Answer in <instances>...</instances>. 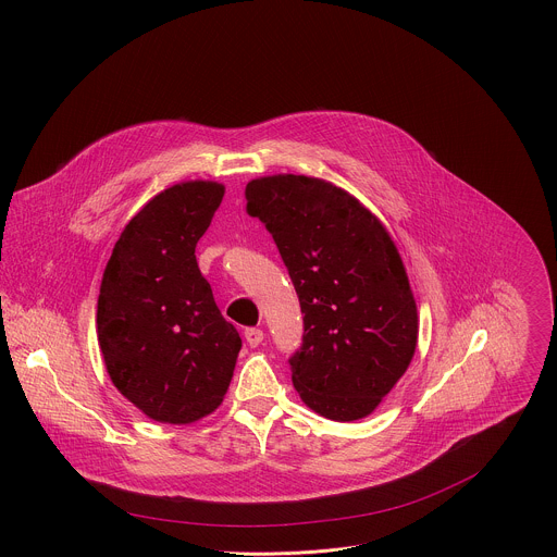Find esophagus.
I'll return each instance as SVG.
<instances>
[{
    "label": "esophagus",
    "instance_id": "obj_1",
    "mask_svg": "<svg viewBox=\"0 0 557 557\" xmlns=\"http://www.w3.org/2000/svg\"><path fill=\"white\" fill-rule=\"evenodd\" d=\"M262 339H264L262 330H258V327H249V330H245V342H247L249 346H258Z\"/></svg>",
    "mask_w": 557,
    "mask_h": 557
}]
</instances>
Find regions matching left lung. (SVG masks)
<instances>
[{
  "mask_svg": "<svg viewBox=\"0 0 557 557\" xmlns=\"http://www.w3.org/2000/svg\"><path fill=\"white\" fill-rule=\"evenodd\" d=\"M245 200L271 232L299 295L304 344L288 359L295 389L335 422L370 416L418 344L416 299L389 232L321 178H256Z\"/></svg>",
  "mask_w": 557,
  "mask_h": 557,
  "instance_id": "1",
  "label": "left lung"
}]
</instances>
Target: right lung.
Wrapping results in <instances>:
<instances>
[{
    "instance_id": "obj_1",
    "label": "right lung",
    "mask_w": 557,
    "mask_h": 557,
    "mask_svg": "<svg viewBox=\"0 0 557 557\" xmlns=\"http://www.w3.org/2000/svg\"><path fill=\"white\" fill-rule=\"evenodd\" d=\"M223 191L189 181L154 196L122 230L103 273L97 334L106 368L154 422H198L232 381L240 337L196 260Z\"/></svg>"
}]
</instances>
